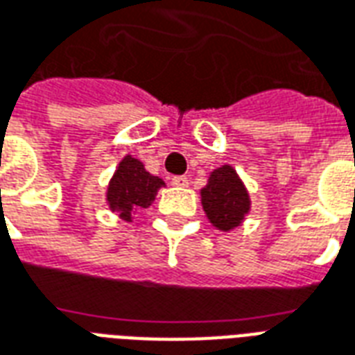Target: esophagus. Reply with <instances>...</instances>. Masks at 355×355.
I'll use <instances>...</instances> for the list:
<instances>
[{
	"mask_svg": "<svg viewBox=\"0 0 355 355\" xmlns=\"http://www.w3.org/2000/svg\"><path fill=\"white\" fill-rule=\"evenodd\" d=\"M171 184L177 186V188H186V186L190 184V182H188V178H186V177H182V175H178V177L171 178Z\"/></svg>",
	"mask_w": 355,
	"mask_h": 355,
	"instance_id": "esophagus-1",
	"label": "esophagus"
}]
</instances>
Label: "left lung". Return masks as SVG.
Instances as JSON below:
<instances>
[{"mask_svg":"<svg viewBox=\"0 0 355 355\" xmlns=\"http://www.w3.org/2000/svg\"><path fill=\"white\" fill-rule=\"evenodd\" d=\"M201 205L216 230L231 231L250 212V196L237 171L222 165L209 175V182L201 190Z\"/></svg>","mask_w":355,"mask_h":355,"instance_id":"1","label":"left lung"}]
</instances>
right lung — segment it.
<instances>
[{
	"instance_id": "obj_1",
	"label": "right lung",
	"mask_w": 355,
	"mask_h": 355,
	"mask_svg": "<svg viewBox=\"0 0 355 355\" xmlns=\"http://www.w3.org/2000/svg\"><path fill=\"white\" fill-rule=\"evenodd\" d=\"M162 186H165L162 178L150 175L144 169L143 162L128 154L122 157L109 180L105 198L112 212H118L122 220L131 222L133 212L150 207Z\"/></svg>"
}]
</instances>
